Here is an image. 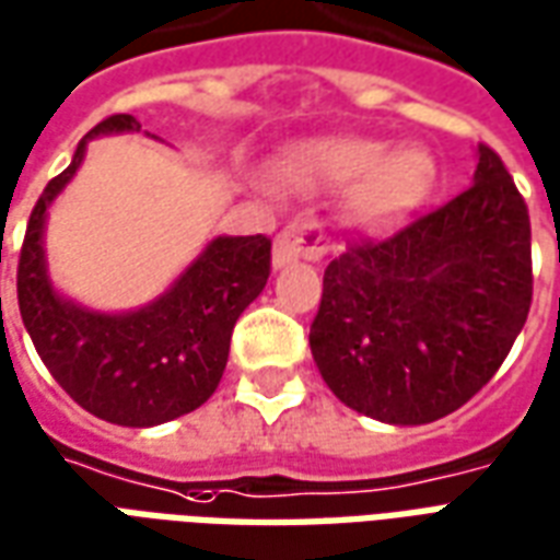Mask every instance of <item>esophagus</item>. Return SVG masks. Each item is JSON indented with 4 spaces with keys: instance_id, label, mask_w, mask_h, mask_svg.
<instances>
[{
    "instance_id": "esophagus-1",
    "label": "esophagus",
    "mask_w": 560,
    "mask_h": 560,
    "mask_svg": "<svg viewBox=\"0 0 560 560\" xmlns=\"http://www.w3.org/2000/svg\"><path fill=\"white\" fill-rule=\"evenodd\" d=\"M327 252V236L320 231V224L312 219H300L288 224L284 231L276 236V245H272V267L281 269L293 264V260H317Z\"/></svg>"
}]
</instances>
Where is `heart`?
Wrapping results in <instances>:
<instances>
[{"label":"heart","instance_id":"heart-1","mask_svg":"<svg viewBox=\"0 0 560 560\" xmlns=\"http://www.w3.org/2000/svg\"><path fill=\"white\" fill-rule=\"evenodd\" d=\"M284 185L303 195L348 197L357 228H387L420 203L432 185V161L420 149H396L365 138H320L288 147L276 161Z\"/></svg>","mask_w":560,"mask_h":560}]
</instances>
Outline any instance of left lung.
<instances>
[{
	"mask_svg": "<svg viewBox=\"0 0 560 560\" xmlns=\"http://www.w3.org/2000/svg\"><path fill=\"white\" fill-rule=\"evenodd\" d=\"M528 308V207L498 152L480 143L470 188L329 264L308 345L348 408L422 425L492 381Z\"/></svg>",
	"mask_w": 560,
	"mask_h": 560,
	"instance_id": "left-lung-1",
	"label": "left lung"
}]
</instances>
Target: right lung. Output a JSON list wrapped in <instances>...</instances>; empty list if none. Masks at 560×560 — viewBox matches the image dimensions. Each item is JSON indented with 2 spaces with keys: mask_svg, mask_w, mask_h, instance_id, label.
Returning <instances> with one entry per match:
<instances>
[{
  "mask_svg": "<svg viewBox=\"0 0 560 560\" xmlns=\"http://www.w3.org/2000/svg\"><path fill=\"white\" fill-rule=\"evenodd\" d=\"M126 131H140L135 116H107L47 183L20 248L18 300L35 351L80 408L116 425L149 429L191 413L215 393L233 324L269 279V240L264 233L209 240L167 291L131 312H98L56 291L44 252L47 212L80 171L86 143Z\"/></svg>",
  "mask_w": 560,
  "mask_h": 560,
  "instance_id": "obj_1",
  "label": "right lung"
}]
</instances>
